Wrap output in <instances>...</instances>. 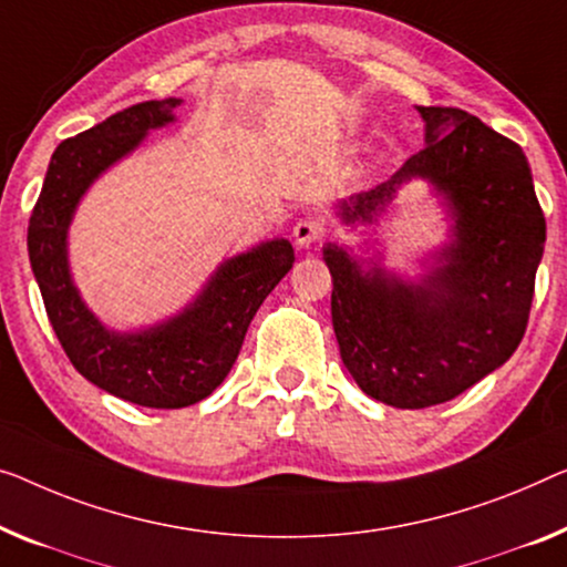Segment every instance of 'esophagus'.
Instances as JSON below:
<instances>
[{"mask_svg": "<svg viewBox=\"0 0 567 567\" xmlns=\"http://www.w3.org/2000/svg\"><path fill=\"white\" fill-rule=\"evenodd\" d=\"M320 236H323V226H320V221H312V218H302V221L292 226V239L302 249H308V247H312V244H318Z\"/></svg>", "mask_w": 567, "mask_h": 567, "instance_id": "esophagus-1", "label": "esophagus"}]
</instances>
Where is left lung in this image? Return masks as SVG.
I'll use <instances>...</instances> for the list:
<instances>
[{"instance_id": "obj_1", "label": "left lung", "mask_w": 567, "mask_h": 567, "mask_svg": "<svg viewBox=\"0 0 567 567\" xmlns=\"http://www.w3.org/2000/svg\"><path fill=\"white\" fill-rule=\"evenodd\" d=\"M425 147L390 181L338 203L343 224H377L396 188L420 177L443 196L453 241L420 282L326 244L331 316L361 392L400 410L466 392L517 351L527 331L545 216L525 152L463 109L417 106Z\"/></svg>"}]
</instances>
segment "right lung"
I'll return each mask as SVG.
<instances>
[{
    "label": "right lung",
    "instance_id": "1",
    "mask_svg": "<svg viewBox=\"0 0 567 567\" xmlns=\"http://www.w3.org/2000/svg\"><path fill=\"white\" fill-rule=\"evenodd\" d=\"M183 99L142 101L58 145L32 208L28 251L50 326L79 374L120 400L155 410L196 404L229 374L247 328L290 272L287 239L261 241L226 259L183 312L142 331L106 328L75 290L68 226L96 177L142 145L150 130L175 122Z\"/></svg>",
    "mask_w": 567,
    "mask_h": 567
}]
</instances>
